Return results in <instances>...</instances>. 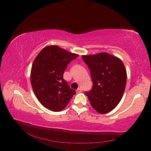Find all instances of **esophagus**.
<instances>
[{
    "mask_svg": "<svg viewBox=\"0 0 151 151\" xmlns=\"http://www.w3.org/2000/svg\"><path fill=\"white\" fill-rule=\"evenodd\" d=\"M76 91H77V93H80V92H81V91H82V89H81V88H78Z\"/></svg>",
    "mask_w": 151,
    "mask_h": 151,
    "instance_id": "obj_1",
    "label": "esophagus"
}]
</instances>
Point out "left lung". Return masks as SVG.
<instances>
[{
    "label": "left lung",
    "instance_id": "1",
    "mask_svg": "<svg viewBox=\"0 0 151 151\" xmlns=\"http://www.w3.org/2000/svg\"><path fill=\"white\" fill-rule=\"evenodd\" d=\"M90 70L93 86L85 93L92 108L106 114L115 108L125 91L126 70L120 59L106 52L83 55Z\"/></svg>",
    "mask_w": 151,
    "mask_h": 151
}]
</instances>
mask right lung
<instances>
[{"mask_svg":"<svg viewBox=\"0 0 151 151\" xmlns=\"http://www.w3.org/2000/svg\"><path fill=\"white\" fill-rule=\"evenodd\" d=\"M77 57L60 47L50 45L43 48L35 59L31 69V84L43 106L60 111L75 94V91L63 79V74L68 64Z\"/></svg>","mask_w":151,"mask_h":151,"instance_id":"obj_1","label":"right lung"}]
</instances>
